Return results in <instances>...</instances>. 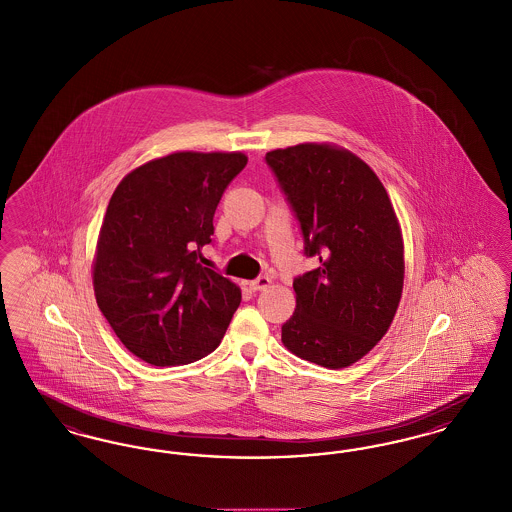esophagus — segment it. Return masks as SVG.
Masks as SVG:
<instances>
[{"mask_svg":"<svg viewBox=\"0 0 512 512\" xmlns=\"http://www.w3.org/2000/svg\"><path fill=\"white\" fill-rule=\"evenodd\" d=\"M270 284H272V282H270L268 276H259L257 280H251V282H249V290H251V292H263V290H267Z\"/></svg>","mask_w":512,"mask_h":512,"instance_id":"obj_1","label":"esophagus"}]
</instances>
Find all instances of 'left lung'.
Masks as SVG:
<instances>
[{
  "label": "left lung",
  "mask_w": 512,
  "mask_h": 512,
  "mask_svg": "<svg viewBox=\"0 0 512 512\" xmlns=\"http://www.w3.org/2000/svg\"><path fill=\"white\" fill-rule=\"evenodd\" d=\"M318 268L293 280L295 311L282 343L326 368L363 359L393 322L403 293L405 247L384 184L361 157L336 144L268 151Z\"/></svg>",
  "instance_id": "8db88e82"
}]
</instances>
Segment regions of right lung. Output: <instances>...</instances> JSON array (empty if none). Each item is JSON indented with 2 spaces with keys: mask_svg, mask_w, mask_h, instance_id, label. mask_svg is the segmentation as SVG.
I'll use <instances>...</instances> for the list:
<instances>
[{
  "mask_svg": "<svg viewBox=\"0 0 512 512\" xmlns=\"http://www.w3.org/2000/svg\"><path fill=\"white\" fill-rule=\"evenodd\" d=\"M242 151H176L128 172L111 195L92 265L98 307L149 365H188L219 347L242 292L199 263Z\"/></svg>",
  "mask_w": 512,
  "mask_h": 512,
  "instance_id": "1",
  "label": "right lung"
}]
</instances>
